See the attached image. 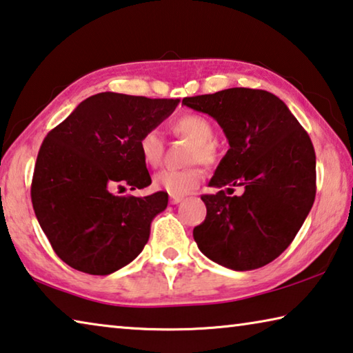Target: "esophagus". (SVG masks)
<instances>
[{"instance_id": "obj_1", "label": "esophagus", "mask_w": 353, "mask_h": 353, "mask_svg": "<svg viewBox=\"0 0 353 353\" xmlns=\"http://www.w3.org/2000/svg\"><path fill=\"white\" fill-rule=\"evenodd\" d=\"M169 200H170V205H178L183 200V197H180V195H170Z\"/></svg>"}]
</instances>
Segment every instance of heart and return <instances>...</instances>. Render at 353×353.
<instances>
[{"instance_id":"1","label":"heart","mask_w":353,"mask_h":353,"mask_svg":"<svg viewBox=\"0 0 353 353\" xmlns=\"http://www.w3.org/2000/svg\"><path fill=\"white\" fill-rule=\"evenodd\" d=\"M173 131L176 134L189 139L195 143L190 159L200 161L203 164H212L216 161L214 137L216 128L210 119L200 114H184L173 122ZM139 153L145 164L158 165L163 158L164 142L158 130H147L137 142ZM201 170L197 165L173 169L164 167L153 175V186L159 190H165L170 195H184L194 190L201 181Z\"/></svg>"}]
</instances>
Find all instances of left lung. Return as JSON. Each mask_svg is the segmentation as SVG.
Masks as SVG:
<instances>
[{
	"label": "left lung",
	"mask_w": 353,
	"mask_h": 353,
	"mask_svg": "<svg viewBox=\"0 0 353 353\" xmlns=\"http://www.w3.org/2000/svg\"><path fill=\"white\" fill-rule=\"evenodd\" d=\"M183 105L211 115L230 148L210 186H242L201 195L206 217L194 228L200 252L223 268L253 270L286 250L316 197V154L308 132L279 97L233 88L186 97Z\"/></svg>",
	"instance_id": "obj_1"
}]
</instances>
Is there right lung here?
Masks as SVG:
<instances>
[{"instance_id": "obj_1", "label": "right lung", "mask_w": 353, "mask_h": 353, "mask_svg": "<svg viewBox=\"0 0 353 353\" xmlns=\"http://www.w3.org/2000/svg\"><path fill=\"white\" fill-rule=\"evenodd\" d=\"M178 103V98L101 92L81 101L46 134L34 167L31 200L51 247L70 268L109 275L143 250L169 195L119 197L112 190L152 184L137 142Z\"/></svg>"}]
</instances>
